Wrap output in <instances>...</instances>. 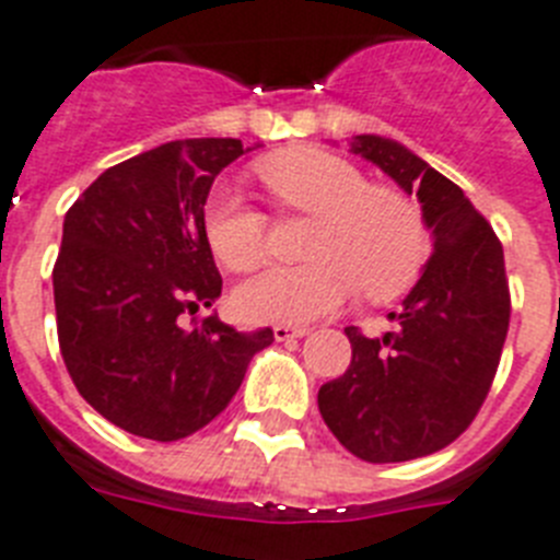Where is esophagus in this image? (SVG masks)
<instances>
[{
	"mask_svg": "<svg viewBox=\"0 0 560 560\" xmlns=\"http://www.w3.org/2000/svg\"><path fill=\"white\" fill-rule=\"evenodd\" d=\"M307 332V327H290V324H276V327H272L276 341H293V338H304Z\"/></svg>",
	"mask_w": 560,
	"mask_h": 560,
	"instance_id": "esophagus-1",
	"label": "esophagus"
}]
</instances>
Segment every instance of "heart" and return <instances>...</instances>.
<instances>
[{"mask_svg":"<svg viewBox=\"0 0 560 560\" xmlns=\"http://www.w3.org/2000/svg\"><path fill=\"white\" fill-rule=\"evenodd\" d=\"M258 178L284 213L313 215L302 267H270L236 290L247 322L304 324L345 304L361 288L370 302H393L412 288L430 256V233L416 201L389 185H370L347 159L293 148L258 164ZM205 236L236 272L256 270L270 247L267 215L233 187L205 205Z\"/></svg>","mask_w":560,"mask_h":560,"instance_id":"heart-1","label":"heart"}]
</instances>
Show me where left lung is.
Masks as SVG:
<instances>
[{
    "mask_svg": "<svg viewBox=\"0 0 560 560\" xmlns=\"http://www.w3.org/2000/svg\"><path fill=\"white\" fill-rule=\"evenodd\" d=\"M352 150L416 192L432 256L398 313L396 330L368 338L345 327L352 359L318 389V410L352 455L410 462L453 444L481 410L510 330L504 247L458 185L382 136Z\"/></svg>",
    "mask_w": 560,
    "mask_h": 560,
    "instance_id": "obj_1",
    "label": "left lung"
}]
</instances>
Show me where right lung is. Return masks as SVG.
Here are the masks:
<instances>
[{"mask_svg":"<svg viewBox=\"0 0 560 560\" xmlns=\"http://www.w3.org/2000/svg\"><path fill=\"white\" fill-rule=\"evenodd\" d=\"M242 153V139L159 144L107 167L65 213L54 265L65 368L98 416L139 439L178 441L210 424L272 345L270 327L196 318L222 295L205 201Z\"/></svg>","mask_w":560,"mask_h":560,"instance_id":"right-lung-1","label":"right lung"}]
</instances>
